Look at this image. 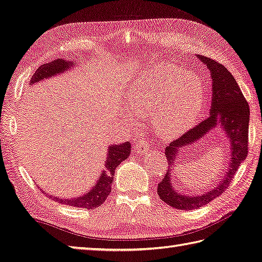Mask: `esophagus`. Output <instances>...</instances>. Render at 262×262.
<instances>
[{"instance_id":"1","label":"esophagus","mask_w":262,"mask_h":262,"mask_svg":"<svg viewBox=\"0 0 262 262\" xmlns=\"http://www.w3.org/2000/svg\"><path fill=\"white\" fill-rule=\"evenodd\" d=\"M136 151L138 154H144V155H147L149 153V145L146 141L145 137H141V141L136 145Z\"/></svg>"}]
</instances>
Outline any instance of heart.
Wrapping results in <instances>:
<instances>
[{"label": "heart", "mask_w": 262, "mask_h": 262, "mask_svg": "<svg viewBox=\"0 0 262 262\" xmlns=\"http://www.w3.org/2000/svg\"><path fill=\"white\" fill-rule=\"evenodd\" d=\"M128 103L142 116L153 114L157 135L173 139L190 128L201 113L203 83L192 72L161 62L135 78Z\"/></svg>", "instance_id": "heart-1"}]
</instances>
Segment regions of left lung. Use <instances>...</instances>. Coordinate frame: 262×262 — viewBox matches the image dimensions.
I'll list each match as a JSON object with an SVG mask.
<instances>
[{
  "label": "left lung",
  "instance_id": "8db88e82",
  "mask_svg": "<svg viewBox=\"0 0 262 262\" xmlns=\"http://www.w3.org/2000/svg\"><path fill=\"white\" fill-rule=\"evenodd\" d=\"M200 61L206 66L212 78V102L210 116L186 132L183 136L172 142L165 148L169 167L161 183L157 193L163 202L179 210H194L211 202L222 194L230 185L238 171L240 164L248 155V133L250 111L243 94L231 72L220 62L208 57L196 54ZM216 125H220L230 143V163L228 172L222 181L209 192L198 196H185L176 191L171 184V169L174 159L181 148L197 141L205 133Z\"/></svg>",
  "mask_w": 262,
  "mask_h": 262
}]
</instances>
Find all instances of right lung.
Segmentation results:
<instances>
[{
    "instance_id": "1",
    "label": "right lung",
    "mask_w": 262,
    "mask_h": 262,
    "mask_svg": "<svg viewBox=\"0 0 262 262\" xmlns=\"http://www.w3.org/2000/svg\"><path fill=\"white\" fill-rule=\"evenodd\" d=\"M74 61H66L63 59H56L53 61L42 64L39 67L35 74L32 76L30 83H35L45 79L51 78L56 75L62 74V72L74 67ZM132 145L129 142H125L123 144L111 145L107 149V157L105 161V169L99 175V179L97 180L95 185L90 190L84 193L83 195L72 199H64L54 196L53 194L49 195L54 201H59L60 203L75 206V208H82L86 210H93L98 208L105 202L109 193L112 191V184L114 182L115 169L121 162H124L127 157L130 155Z\"/></svg>"
}]
</instances>
